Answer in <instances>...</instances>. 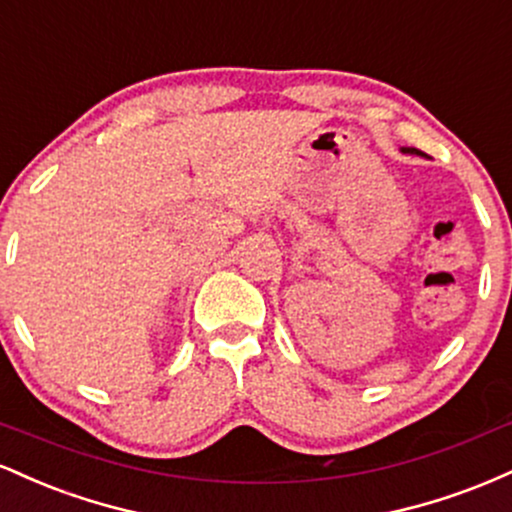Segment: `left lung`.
I'll list each match as a JSON object with an SVG mask.
<instances>
[{
    "mask_svg": "<svg viewBox=\"0 0 512 512\" xmlns=\"http://www.w3.org/2000/svg\"><path fill=\"white\" fill-rule=\"evenodd\" d=\"M402 154H416V156H426V154H421L419 149H411V146H402Z\"/></svg>",
    "mask_w": 512,
    "mask_h": 512,
    "instance_id": "8db88e82",
    "label": "left lung"
}]
</instances>
